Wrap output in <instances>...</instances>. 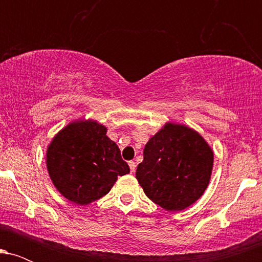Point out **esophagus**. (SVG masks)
<instances>
[{
	"label": "esophagus",
	"mask_w": 262,
	"mask_h": 262,
	"mask_svg": "<svg viewBox=\"0 0 262 262\" xmlns=\"http://www.w3.org/2000/svg\"><path fill=\"white\" fill-rule=\"evenodd\" d=\"M128 165H129V167H130V171H132V172H134L135 169H137V164H135L134 161H129V162H128Z\"/></svg>",
	"instance_id": "obj_1"
}]
</instances>
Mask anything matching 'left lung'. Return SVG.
Instances as JSON below:
<instances>
[{
  "label": "left lung",
  "instance_id": "obj_1",
  "mask_svg": "<svg viewBox=\"0 0 262 262\" xmlns=\"http://www.w3.org/2000/svg\"><path fill=\"white\" fill-rule=\"evenodd\" d=\"M212 167V149L203 138L193 129L167 123L145 145L135 176L152 202L173 212L202 196Z\"/></svg>",
  "mask_w": 262,
  "mask_h": 262
}]
</instances>
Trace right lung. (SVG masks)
<instances>
[{
    "label": "right lung",
    "mask_w": 262,
    "mask_h": 262,
    "mask_svg": "<svg viewBox=\"0 0 262 262\" xmlns=\"http://www.w3.org/2000/svg\"><path fill=\"white\" fill-rule=\"evenodd\" d=\"M107 129L93 121L74 122L56 134L47 152L50 179L71 202L85 206L111 191L129 172Z\"/></svg>",
    "instance_id": "add662e5"
}]
</instances>
